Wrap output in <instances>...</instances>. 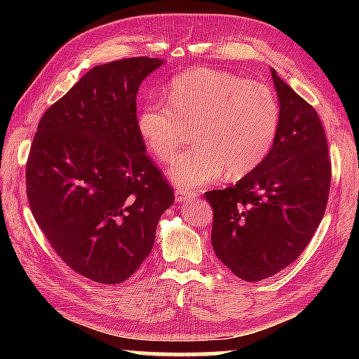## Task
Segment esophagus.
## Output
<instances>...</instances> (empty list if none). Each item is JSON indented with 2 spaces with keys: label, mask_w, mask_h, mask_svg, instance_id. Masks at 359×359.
<instances>
[{
  "label": "esophagus",
  "mask_w": 359,
  "mask_h": 359,
  "mask_svg": "<svg viewBox=\"0 0 359 359\" xmlns=\"http://www.w3.org/2000/svg\"><path fill=\"white\" fill-rule=\"evenodd\" d=\"M194 196V194H190V193H185V191H182V190H175V201L177 203H187V201H190V199Z\"/></svg>",
  "instance_id": "1"
}]
</instances>
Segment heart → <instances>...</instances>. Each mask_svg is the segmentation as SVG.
Wrapping results in <instances>:
<instances>
[{
	"mask_svg": "<svg viewBox=\"0 0 359 359\" xmlns=\"http://www.w3.org/2000/svg\"><path fill=\"white\" fill-rule=\"evenodd\" d=\"M169 104L149 101L137 115V131L156 160L168 161L193 130L196 147L179 155L168 175L184 190L250 174L271 154L280 106L266 83L228 71L198 68L169 83Z\"/></svg>",
	"mask_w": 359,
	"mask_h": 359,
	"instance_id": "heart-1",
	"label": "heart"
}]
</instances>
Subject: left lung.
Wrapping results in <instances>:
<instances>
[{
	"label": "left lung",
	"mask_w": 359,
	"mask_h": 359,
	"mask_svg": "<svg viewBox=\"0 0 359 359\" xmlns=\"http://www.w3.org/2000/svg\"><path fill=\"white\" fill-rule=\"evenodd\" d=\"M271 72L280 106L271 154L234 187L204 193L214 209L217 258L247 282L264 280L299 257L325 215L331 185L317 111Z\"/></svg>",
	"instance_id": "left-lung-1"
}]
</instances>
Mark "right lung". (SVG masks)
<instances>
[{
	"mask_svg": "<svg viewBox=\"0 0 359 359\" xmlns=\"http://www.w3.org/2000/svg\"><path fill=\"white\" fill-rule=\"evenodd\" d=\"M163 65L136 57L95 66L39 120L27 163L36 223L77 274L115 285L151 252L174 203L137 131L139 85Z\"/></svg>",
	"mask_w": 359,
	"mask_h": 359,
	"instance_id": "add662e5",
	"label": "right lung"
}]
</instances>
